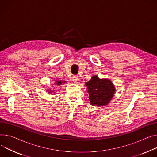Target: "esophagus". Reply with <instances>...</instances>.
Masks as SVG:
<instances>
[{"label":"esophagus","mask_w":157,"mask_h":157,"mask_svg":"<svg viewBox=\"0 0 157 157\" xmlns=\"http://www.w3.org/2000/svg\"><path fill=\"white\" fill-rule=\"evenodd\" d=\"M79 77L77 76H74L72 77V81H74V82H75L76 83L78 82L79 81Z\"/></svg>","instance_id":"esophagus-1"}]
</instances>
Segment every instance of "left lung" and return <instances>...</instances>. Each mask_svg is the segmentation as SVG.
<instances>
[{"label":"left lung","instance_id":"8db88e82","mask_svg":"<svg viewBox=\"0 0 157 157\" xmlns=\"http://www.w3.org/2000/svg\"><path fill=\"white\" fill-rule=\"evenodd\" d=\"M89 93V100L93 106H106L112 100L116 89L112 82L108 79H100L93 76L85 83Z\"/></svg>","mask_w":157,"mask_h":157}]
</instances>
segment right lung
I'll list each match as a JSON object with an SVG mask.
<instances>
[{"label":"right lung","mask_w":157,"mask_h":157,"mask_svg":"<svg viewBox=\"0 0 157 157\" xmlns=\"http://www.w3.org/2000/svg\"><path fill=\"white\" fill-rule=\"evenodd\" d=\"M65 82H66V81H62L61 80H58V81H56V83H55V84H56V85L59 86V85H62V83H65ZM47 91H48V93H52V91L51 90H48Z\"/></svg>","instance_id":"1"}]
</instances>
